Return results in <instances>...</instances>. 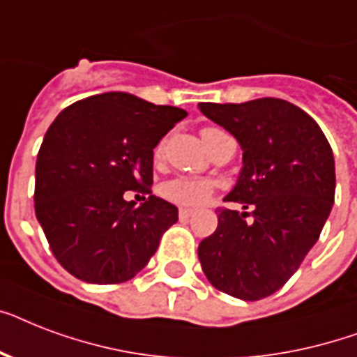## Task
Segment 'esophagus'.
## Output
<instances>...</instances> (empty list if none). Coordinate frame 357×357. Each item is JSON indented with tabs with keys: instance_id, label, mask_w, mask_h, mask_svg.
Masks as SVG:
<instances>
[{
	"instance_id": "esophagus-1",
	"label": "esophagus",
	"mask_w": 357,
	"mask_h": 357,
	"mask_svg": "<svg viewBox=\"0 0 357 357\" xmlns=\"http://www.w3.org/2000/svg\"><path fill=\"white\" fill-rule=\"evenodd\" d=\"M190 215H192V209H187V207H181V209H179V218H181V220H187Z\"/></svg>"
}]
</instances>
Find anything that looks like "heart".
<instances>
[{
  "label": "heart",
  "mask_w": 357,
  "mask_h": 357,
  "mask_svg": "<svg viewBox=\"0 0 357 357\" xmlns=\"http://www.w3.org/2000/svg\"><path fill=\"white\" fill-rule=\"evenodd\" d=\"M224 135L222 129L217 128H204L202 129V139L209 148L211 142L217 137ZM162 151H165V142L157 144L153 155L155 159H161ZM215 185L206 179H195V178H174L168 179L161 185V196L165 200L172 202L176 206H185V207H200L204 206L209 198H211Z\"/></svg>",
  "instance_id": "1"
}]
</instances>
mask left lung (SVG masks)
<instances>
[{
    "mask_svg": "<svg viewBox=\"0 0 357 357\" xmlns=\"http://www.w3.org/2000/svg\"><path fill=\"white\" fill-rule=\"evenodd\" d=\"M207 119L234 135L243 168L220 207L215 234L198 246L213 287L261 300L282 289L319 241L335 196V162L319 123L278 98L200 103Z\"/></svg>",
    "mask_w": 357,
    "mask_h": 357,
    "instance_id": "obj_1",
    "label": "left lung"
}]
</instances>
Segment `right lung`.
<instances>
[{
  "mask_svg": "<svg viewBox=\"0 0 357 357\" xmlns=\"http://www.w3.org/2000/svg\"><path fill=\"white\" fill-rule=\"evenodd\" d=\"M187 116L128 92L72 103L44 135L35 213L55 259L77 280L128 282L148 265L178 207L151 195L153 148ZM126 190L149 198L139 208ZM139 196V195H137Z\"/></svg>",
  "mask_w": 357,
  "mask_h": 357,
  "instance_id": "obj_1",
  "label": "right lung"
}]
</instances>
